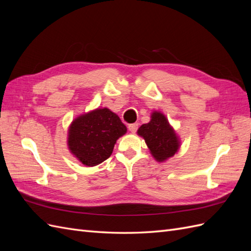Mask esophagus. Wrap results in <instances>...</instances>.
I'll list each match as a JSON object with an SVG mask.
<instances>
[{"label": "esophagus", "mask_w": 251, "mask_h": 251, "mask_svg": "<svg viewBox=\"0 0 251 251\" xmlns=\"http://www.w3.org/2000/svg\"><path fill=\"white\" fill-rule=\"evenodd\" d=\"M128 130H130L132 133H135L136 131H137V128H138V124H131V125H128Z\"/></svg>", "instance_id": "esophagus-1"}]
</instances>
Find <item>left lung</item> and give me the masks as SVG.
<instances>
[{"label":"left lung","mask_w":251,"mask_h":251,"mask_svg":"<svg viewBox=\"0 0 251 251\" xmlns=\"http://www.w3.org/2000/svg\"><path fill=\"white\" fill-rule=\"evenodd\" d=\"M137 134L144 139L151 154L159 162L173 157L180 148L179 137L161 112L151 113L150 123L142 125Z\"/></svg>","instance_id":"left-lung-1"}]
</instances>
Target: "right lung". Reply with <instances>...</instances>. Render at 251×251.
Here are the masks:
<instances>
[{
    "mask_svg": "<svg viewBox=\"0 0 251 251\" xmlns=\"http://www.w3.org/2000/svg\"><path fill=\"white\" fill-rule=\"evenodd\" d=\"M126 126L108 108L95 109L75 118L68 131V148L83 165L95 166L111 156Z\"/></svg>",
    "mask_w": 251,
    "mask_h": 251,
    "instance_id": "right-lung-1",
    "label": "right lung"
}]
</instances>
